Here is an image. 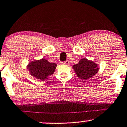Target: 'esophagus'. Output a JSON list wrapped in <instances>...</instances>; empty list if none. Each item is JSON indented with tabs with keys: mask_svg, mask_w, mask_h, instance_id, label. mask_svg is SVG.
Listing matches in <instances>:
<instances>
[{
	"mask_svg": "<svg viewBox=\"0 0 127 127\" xmlns=\"http://www.w3.org/2000/svg\"><path fill=\"white\" fill-rule=\"evenodd\" d=\"M61 64L62 65H69V61H64V62H62Z\"/></svg>",
	"mask_w": 127,
	"mask_h": 127,
	"instance_id": "1",
	"label": "esophagus"
}]
</instances>
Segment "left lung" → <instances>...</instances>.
<instances>
[{"label":"left lung","mask_w":127,"mask_h":127,"mask_svg":"<svg viewBox=\"0 0 127 127\" xmlns=\"http://www.w3.org/2000/svg\"><path fill=\"white\" fill-rule=\"evenodd\" d=\"M72 67L78 78L82 80L90 78L96 75L99 69L96 63L86 58L82 59L78 64L74 65Z\"/></svg>","instance_id":"left-lung-1"}]
</instances>
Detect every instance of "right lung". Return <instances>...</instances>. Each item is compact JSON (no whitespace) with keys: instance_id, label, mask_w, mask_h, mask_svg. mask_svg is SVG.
I'll return each mask as SVG.
<instances>
[{"instance_id":"add662e5","label":"right lung","mask_w":127,"mask_h":127,"mask_svg":"<svg viewBox=\"0 0 127 127\" xmlns=\"http://www.w3.org/2000/svg\"><path fill=\"white\" fill-rule=\"evenodd\" d=\"M57 66L56 64L51 63L45 59L42 58L40 60L32 61L28 65L27 68L31 76L44 81L54 73Z\"/></svg>"}]
</instances>
